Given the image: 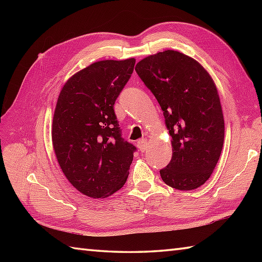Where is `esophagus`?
Returning a JSON list of instances; mask_svg holds the SVG:
<instances>
[{
  "mask_svg": "<svg viewBox=\"0 0 262 262\" xmlns=\"http://www.w3.org/2000/svg\"><path fill=\"white\" fill-rule=\"evenodd\" d=\"M137 146H138V148L141 149L142 152H144L146 149V147H147V140L146 138H142V140H140L137 142Z\"/></svg>",
  "mask_w": 262,
  "mask_h": 262,
  "instance_id": "esophagus-1",
  "label": "esophagus"
}]
</instances>
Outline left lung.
<instances>
[{
    "instance_id": "8db88e82",
    "label": "left lung",
    "mask_w": 262,
    "mask_h": 262,
    "mask_svg": "<svg viewBox=\"0 0 262 262\" xmlns=\"http://www.w3.org/2000/svg\"><path fill=\"white\" fill-rule=\"evenodd\" d=\"M137 74L163 111L172 159L160 171L166 185L192 190L209 179L224 143L219 91L204 66L188 55L166 49L136 64Z\"/></svg>"
}]
</instances>
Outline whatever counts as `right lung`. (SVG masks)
<instances>
[{"mask_svg":"<svg viewBox=\"0 0 262 262\" xmlns=\"http://www.w3.org/2000/svg\"><path fill=\"white\" fill-rule=\"evenodd\" d=\"M136 59H105L65 82L55 107L52 141L58 164L76 190L91 198L118 191L129 174L135 146L121 138L114 104Z\"/></svg>","mask_w":262,"mask_h":262,"instance_id":"1","label":"right lung"}]
</instances>
